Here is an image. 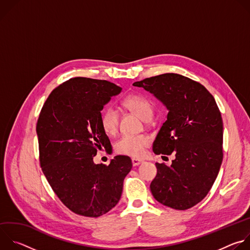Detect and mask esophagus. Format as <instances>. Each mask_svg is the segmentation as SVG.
I'll use <instances>...</instances> for the list:
<instances>
[{"mask_svg":"<svg viewBox=\"0 0 250 250\" xmlns=\"http://www.w3.org/2000/svg\"><path fill=\"white\" fill-rule=\"evenodd\" d=\"M131 162H132V165H133V166H138L139 164H141L142 162H144V160L137 159V158H132V159H131Z\"/></svg>","mask_w":250,"mask_h":250,"instance_id":"obj_1","label":"esophagus"}]
</instances>
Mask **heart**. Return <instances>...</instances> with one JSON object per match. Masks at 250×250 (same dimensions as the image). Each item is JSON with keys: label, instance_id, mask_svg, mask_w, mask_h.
Here are the masks:
<instances>
[{"label": "heart", "instance_id": "b5f03b06", "mask_svg": "<svg viewBox=\"0 0 250 250\" xmlns=\"http://www.w3.org/2000/svg\"><path fill=\"white\" fill-rule=\"evenodd\" d=\"M123 104L125 109L139 117L144 121H149L153 115V106L148 99L141 95H130L126 97ZM101 125L103 130L109 135H114L119 128L120 116L118 111L113 106L105 108L101 114ZM150 139L146 134L124 135L115 146L118 153L138 157L144 153L145 149L149 146Z\"/></svg>", "mask_w": 250, "mask_h": 250}]
</instances>
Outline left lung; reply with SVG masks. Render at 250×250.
Listing matches in <instances>:
<instances>
[{
  "mask_svg": "<svg viewBox=\"0 0 250 250\" xmlns=\"http://www.w3.org/2000/svg\"><path fill=\"white\" fill-rule=\"evenodd\" d=\"M133 86L151 93L168 110L153 152H175V159L170 166L156 163L151 193L164 206L190 208L207 196L222 165L224 126L217 103L202 84L175 73L146 78Z\"/></svg>",
  "mask_w": 250,
  "mask_h": 250,
  "instance_id": "obj_1",
  "label": "left lung"
}]
</instances>
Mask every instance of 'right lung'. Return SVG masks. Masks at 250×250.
Here are the masks:
<instances>
[{
	"mask_svg": "<svg viewBox=\"0 0 250 250\" xmlns=\"http://www.w3.org/2000/svg\"><path fill=\"white\" fill-rule=\"evenodd\" d=\"M122 88L105 80L72 78L54 89L37 125L40 160L60 201L77 215L98 218L120 201L128 156L117 155L106 166L93 160L112 147L101 125V111Z\"/></svg>",
	"mask_w": 250,
	"mask_h": 250,
	"instance_id": "1",
	"label": "right lung"
}]
</instances>
